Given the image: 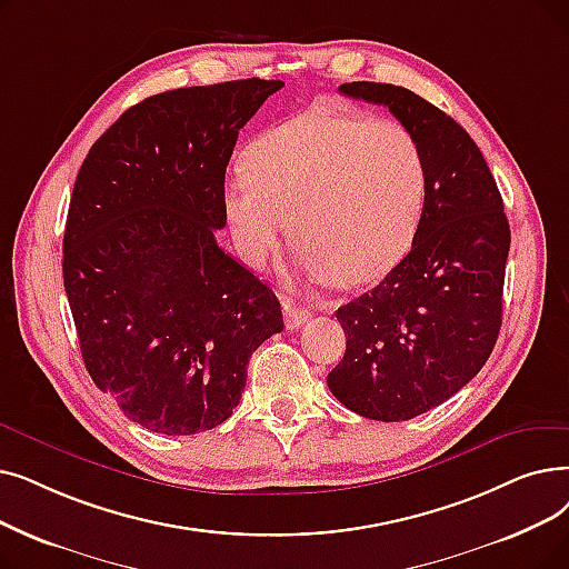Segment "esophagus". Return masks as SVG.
<instances>
[{"mask_svg":"<svg viewBox=\"0 0 569 569\" xmlns=\"http://www.w3.org/2000/svg\"><path fill=\"white\" fill-rule=\"evenodd\" d=\"M283 311H286V326H288V330L302 328L307 320L311 318V309L309 307H298V305H292V302H286Z\"/></svg>","mask_w":569,"mask_h":569,"instance_id":"esophagus-1","label":"esophagus"}]
</instances>
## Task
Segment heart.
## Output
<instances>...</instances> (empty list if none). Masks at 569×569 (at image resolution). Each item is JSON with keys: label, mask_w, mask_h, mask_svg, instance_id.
I'll use <instances>...</instances> for the list:
<instances>
[{"label": "heart", "mask_w": 569, "mask_h": 569, "mask_svg": "<svg viewBox=\"0 0 569 569\" xmlns=\"http://www.w3.org/2000/svg\"><path fill=\"white\" fill-rule=\"evenodd\" d=\"M243 167L223 183L239 256L260 267L288 223L295 262L335 286L365 283L398 262L428 200L423 148L405 126L326 104L264 130Z\"/></svg>", "instance_id": "heart-1"}]
</instances>
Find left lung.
Listing matches in <instances>:
<instances>
[{
	"instance_id": "8db88e82",
	"label": "left lung",
	"mask_w": 569,
	"mask_h": 569,
	"mask_svg": "<svg viewBox=\"0 0 569 569\" xmlns=\"http://www.w3.org/2000/svg\"><path fill=\"white\" fill-rule=\"evenodd\" d=\"M339 92L388 107L428 162L411 251L377 288L337 309L346 351L328 375L346 409L409 421L472 381L498 341L509 220L479 146L451 116L402 86L353 81Z\"/></svg>"
}]
</instances>
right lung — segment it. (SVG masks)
Here are the masks:
<instances>
[{
  "label": "right lung",
  "mask_w": 569,
  "mask_h": 569,
  "mask_svg": "<svg viewBox=\"0 0 569 569\" xmlns=\"http://www.w3.org/2000/svg\"><path fill=\"white\" fill-rule=\"evenodd\" d=\"M281 81L148 97L97 139L73 183L62 277L88 375L130 421L204 432L232 416L277 295L220 249L239 130Z\"/></svg>",
  "instance_id": "right-lung-1"
}]
</instances>
